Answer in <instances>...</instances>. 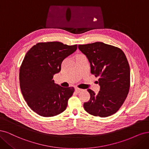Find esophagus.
I'll list each match as a JSON object with an SVG mask.
<instances>
[{"label": "esophagus", "instance_id": "esophagus-1", "mask_svg": "<svg viewBox=\"0 0 149 149\" xmlns=\"http://www.w3.org/2000/svg\"><path fill=\"white\" fill-rule=\"evenodd\" d=\"M75 92H76L77 93H80V92H81V91H82L83 90H82V89H80V88H75Z\"/></svg>", "mask_w": 149, "mask_h": 149}]
</instances>
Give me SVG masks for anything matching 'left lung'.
I'll return each instance as SVG.
<instances>
[{
    "mask_svg": "<svg viewBox=\"0 0 149 149\" xmlns=\"http://www.w3.org/2000/svg\"><path fill=\"white\" fill-rule=\"evenodd\" d=\"M90 64L91 73L99 77L98 93L88 89L90 100L85 110L95 116L104 118L116 113L125 101L130 87V68L124 52L117 47L96 42L79 45Z\"/></svg>",
    "mask_w": 149,
    "mask_h": 149,
    "instance_id": "1",
    "label": "left lung"
}]
</instances>
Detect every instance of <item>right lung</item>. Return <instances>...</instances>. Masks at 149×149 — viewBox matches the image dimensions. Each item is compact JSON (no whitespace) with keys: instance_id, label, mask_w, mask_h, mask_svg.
<instances>
[{"instance_id":"obj_1","label":"right lung","mask_w":149,"mask_h":149,"mask_svg":"<svg viewBox=\"0 0 149 149\" xmlns=\"http://www.w3.org/2000/svg\"><path fill=\"white\" fill-rule=\"evenodd\" d=\"M77 48V45L57 41L39 42L26 52L20 69V89L28 107L38 114L51 117L65 110L74 88L62 87L52 79Z\"/></svg>"}]
</instances>
